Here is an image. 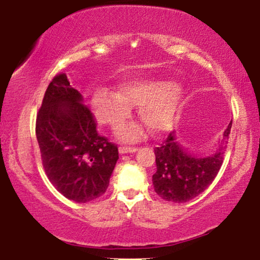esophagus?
<instances>
[{
	"label": "esophagus",
	"instance_id": "obj_1",
	"mask_svg": "<svg viewBox=\"0 0 260 260\" xmlns=\"http://www.w3.org/2000/svg\"><path fill=\"white\" fill-rule=\"evenodd\" d=\"M136 147H127V146H120L119 147V153L121 154H125V153H134L136 152Z\"/></svg>",
	"mask_w": 260,
	"mask_h": 260
}]
</instances>
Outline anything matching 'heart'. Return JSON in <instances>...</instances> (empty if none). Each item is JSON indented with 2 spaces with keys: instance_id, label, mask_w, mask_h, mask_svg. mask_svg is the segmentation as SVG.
Returning a JSON list of instances; mask_svg holds the SVG:
<instances>
[{
  "instance_id": "obj_1",
  "label": "heart",
  "mask_w": 260,
  "mask_h": 260,
  "mask_svg": "<svg viewBox=\"0 0 260 260\" xmlns=\"http://www.w3.org/2000/svg\"><path fill=\"white\" fill-rule=\"evenodd\" d=\"M182 101L181 86L161 79H142L124 83L117 92L107 88L96 89L91 99L92 111L101 124L117 130L131 114V107L139 106V117L152 134H162L175 123ZM136 127H127L123 136L139 137Z\"/></svg>"
}]
</instances>
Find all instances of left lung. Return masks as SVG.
<instances>
[{"label": "left lung", "instance_id": "obj_1", "mask_svg": "<svg viewBox=\"0 0 260 260\" xmlns=\"http://www.w3.org/2000/svg\"><path fill=\"white\" fill-rule=\"evenodd\" d=\"M224 131L223 146L216 154L207 158H194L176 142L174 133L154 148L156 171L153 175L155 193L166 201L187 203L201 194L218 175L232 129Z\"/></svg>", "mask_w": 260, "mask_h": 260}]
</instances>
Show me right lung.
<instances>
[{"label":"right lung","instance_id":"right-lung-1","mask_svg":"<svg viewBox=\"0 0 260 260\" xmlns=\"http://www.w3.org/2000/svg\"><path fill=\"white\" fill-rule=\"evenodd\" d=\"M36 136L47 177L63 197L89 203L106 193L118 147L99 135L94 114L66 73H57L44 92Z\"/></svg>","mask_w":260,"mask_h":260}]
</instances>
